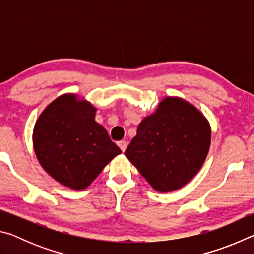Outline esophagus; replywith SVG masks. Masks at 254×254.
I'll return each instance as SVG.
<instances>
[{"label":"esophagus","mask_w":254,"mask_h":254,"mask_svg":"<svg viewBox=\"0 0 254 254\" xmlns=\"http://www.w3.org/2000/svg\"><path fill=\"white\" fill-rule=\"evenodd\" d=\"M118 145H119L120 149H121L123 152L126 151V149H127V142H126V141H124V140L119 141V142H118Z\"/></svg>","instance_id":"1"}]
</instances>
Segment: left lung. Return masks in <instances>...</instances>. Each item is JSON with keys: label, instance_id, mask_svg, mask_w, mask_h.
<instances>
[{"label": "left lung", "instance_id": "obj_1", "mask_svg": "<svg viewBox=\"0 0 254 254\" xmlns=\"http://www.w3.org/2000/svg\"><path fill=\"white\" fill-rule=\"evenodd\" d=\"M210 145V127L200 112L167 97L139 124L127 158L158 191L182 188L198 173Z\"/></svg>", "mask_w": 254, "mask_h": 254}]
</instances>
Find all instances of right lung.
Masks as SVG:
<instances>
[{"label": "right lung", "instance_id": "1", "mask_svg": "<svg viewBox=\"0 0 254 254\" xmlns=\"http://www.w3.org/2000/svg\"><path fill=\"white\" fill-rule=\"evenodd\" d=\"M95 107L71 94L55 100L42 112L33 131L37 158L47 173L64 186H89L120 149L101 124Z\"/></svg>", "mask_w": 254, "mask_h": 254}]
</instances>
